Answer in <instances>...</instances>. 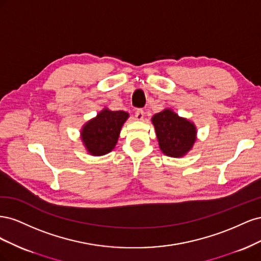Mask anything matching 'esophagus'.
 Returning <instances> with one entry per match:
<instances>
[{
  "mask_svg": "<svg viewBox=\"0 0 261 261\" xmlns=\"http://www.w3.org/2000/svg\"><path fill=\"white\" fill-rule=\"evenodd\" d=\"M144 116H145L144 110L138 109L137 111L135 112V117H136V120H137V121H143V120H144Z\"/></svg>",
  "mask_w": 261,
  "mask_h": 261,
  "instance_id": "obj_1",
  "label": "esophagus"
}]
</instances>
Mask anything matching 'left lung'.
I'll return each mask as SVG.
<instances>
[{
    "label": "left lung",
    "instance_id": "obj_1",
    "mask_svg": "<svg viewBox=\"0 0 261 261\" xmlns=\"http://www.w3.org/2000/svg\"><path fill=\"white\" fill-rule=\"evenodd\" d=\"M161 151L172 158L184 156L196 141V126L179 117L171 109H164L151 118Z\"/></svg>",
    "mask_w": 261,
    "mask_h": 261
}]
</instances>
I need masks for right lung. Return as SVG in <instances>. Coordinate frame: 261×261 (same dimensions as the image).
Masks as SVG:
<instances>
[{"label": "right lung", "instance_id": "1", "mask_svg": "<svg viewBox=\"0 0 261 261\" xmlns=\"http://www.w3.org/2000/svg\"><path fill=\"white\" fill-rule=\"evenodd\" d=\"M128 116L127 112L111 111L106 108L87 122L81 132L87 151L92 155H103L112 151Z\"/></svg>", "mask_w": 261, "mask_h": 261}]
</instances>
